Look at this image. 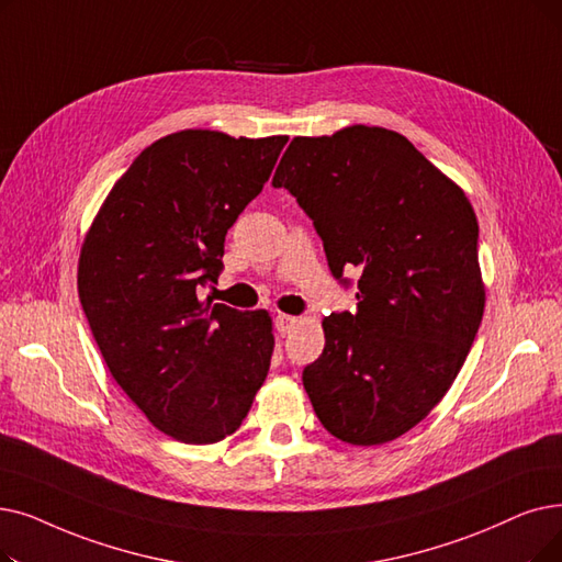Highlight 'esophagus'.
Wrapping results in <instances>:
<instances>
[{
    "label": "esophagus",
    "mask_w": 562,
    "mask_h": 562,
    "mask_svg": "<svg viewBox=\"0 0 562 562\" xmlns=\"http://www.w3.org/2000/svg\"><path fill=\"white\" fill-rule=\"evenodd\" d=\"M299 324V316H291V314H278L276 316V328L280 335H286L291 333V328H294Z\"/></svg>",
    "instance_id": "obj_1"
}]
</instances>
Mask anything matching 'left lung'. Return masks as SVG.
Listing matches in <instances>:
<instances>
[{
  "label": "left lung",
  "mask_w": 562,
  "mask_h": 562,
  "mask_svg": "<svg viewBox=\"0 0 562 562\" xmlns=\"http://www.w3.org/2000/svg\"><path fill=\"white\" fill-rule=\"evenodd\" d=\"M273 186L312 217L330 273L345 284V268L360 273L356 314L326 316L324 353L303 370L316 418L351 446L395 441L443 400L480 328L475 211L379 126L294 137Z\"/></svg>",
  "instance_id": "1"
}]
</instances>
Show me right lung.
I'll use <instances>...</instances> for the list:
<instances>
[{"mask_svg":"<svg viewBox=\"0 0 562 562\" xmlns=\"http://www.w3.org/2000/svg\"><path fill=\"white\" fill-rule=\"evenodd\" d=\"M286 135L181 131L154 142L85 236L78 291L110 374L149 423L206 446L248 416L273 356L263 310L198 299L225 236L271 177Z\"/></svg>","mask_w":562,"mask_h":562,"instance_id":"obj_1","label":"right lung"}]
</instances>
